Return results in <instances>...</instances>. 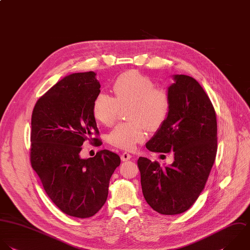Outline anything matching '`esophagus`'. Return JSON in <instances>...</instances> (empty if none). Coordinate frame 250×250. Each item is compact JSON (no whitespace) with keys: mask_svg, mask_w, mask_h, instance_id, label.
<instances>
[{"mask_svg":"<svg viewBox=\"0 0 250 250\" xmlns=\"http://www.w3.org/2000/svg\"><path fill=\"white\" fill-rule=\"evenodd\" d=\"M131 159V155H129L128 153H123L121 155V160L123 162H126V161H129Z\"/></svg>","mask_w":250,"mask_h":250,"instance_id":"esophagus-1","label":"esophagus"}]
</instances>
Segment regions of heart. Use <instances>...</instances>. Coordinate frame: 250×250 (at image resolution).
Here are the masks:
<instances>
[{"label":"heart","mask_w":250,"mask_h":250,"mask_svg":"<svg viewBox=\"0 0 250 250\" xmlns=\"http://www.w3.org/2000/svg\"><path fill=\"white\" fill-rule=\"evenodd\" d=\"M114 97L99 93L92 102V115L105 126H111L117 120L120 108L127 109L128 123L116 125L108 134V142L119 149L130 151L142 142L150 130L162 126L170 111V96L167 90L156 87L148 76L135 71L120 75L114 82Z\"/></svg>","instance_id":"b5f03b06"}]
</instances>
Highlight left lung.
<instances>
[{"label":"left lung","mask_w":250,"mask_h":250,"mask_svg":"<svg viewBox=\"0 0 250 250\" xmlns=\"http://www.w3.org/2000/svg\"><path fill=\"white\" fill-rule=\"evenodd\" d=\"M168 87L170 111L167 119L146 144L151 152L173 151L174 162L161 167L140 157L143 196L147 204L164 215L188 210L205 189L217 152V122L213 105L192 77L174 75Z\"/></svg>","instance_id":"8db88e82"}]
</instances>
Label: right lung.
Returning <instances> with one entry per match:
<instances>
[{"label": "right lung", "instance_id": "obj_1", "mask_svg": "<svg viewBox=\"0 0 250 250\" xmlns=\"http://www.w3.org/2000/svg\"><path fill=\"white\" fill-rule=\"evenodd\" d=\"M94 72L75 73L37 101L31 119L30 162L52 203L65 214L88 218L108 197L121 159L109 150L82 159V145H100L92 102L100 93Z\"/></svg>", "mask_w": 250, "mask_h": 250}]
</instances>
